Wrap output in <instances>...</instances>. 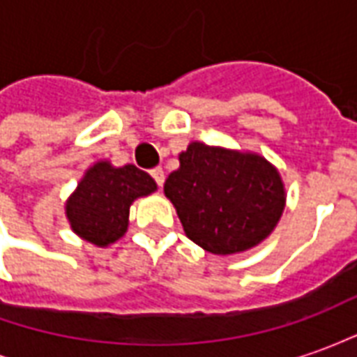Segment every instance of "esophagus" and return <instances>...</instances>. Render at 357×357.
Wrapping results in <instances>:
<instances>
[{
  "instance_id": "esophagus-1",
  "label": "esophagus",
  "mask_w": 357,
  "mask_h": 357,
  "mask_svg": "<svg viewBox=\"0 0 357 357\" xmlns=\"http://www.w3.org/2000/svg\"><path fill=\"white\" fill-rule=\"evenodd\" d=\"M151 176H153V179L156 181V185L158 187L164 185V170L162 168H155V170H151Z\"/></svg>"
}]
</instances>
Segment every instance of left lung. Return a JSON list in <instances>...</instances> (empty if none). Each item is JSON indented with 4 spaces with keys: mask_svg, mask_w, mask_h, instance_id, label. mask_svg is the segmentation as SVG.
Instances as JSON below:
<instances>
[{
    "mask_svg": "<svg viewBox=\"0 0 357 357\" xmlns=\"http://www.w3.org/2000/svg\"><path fill=\"white\" fill-rule=\"evenodd\" d=\"M183 231L212 255H239L268 239L283 216L281 174L258 153L191 141L164 183Z\"/></svg>",
    "mask_w": 357,
    "mask_h": 357,
    "instance_id": "obj_1",
    "label": "left lung"
}]
</instances>
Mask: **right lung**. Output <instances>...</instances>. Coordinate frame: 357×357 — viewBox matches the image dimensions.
Returning <instances> with one entry per match:
<instances>
[{"instance_id": "obj_1", "label": "right lung", "mask_w": 357, "mask_h": 357, "mask_svg": "<svg viewBox=\"0 0 357 357\" xmlns=\"http://www.w3.org/2000/svg\"><path fill=\"white\" fill-rule=\"evenodd\" d=\"M155 191V179L147 172L133 164L116 168L109 160H99L66 199V220L80 239L105 248L128 231L133 201Z\"/></svg>"}]
</instances>
